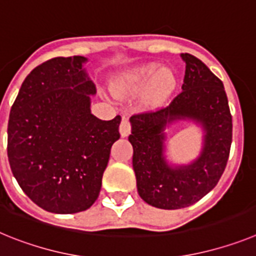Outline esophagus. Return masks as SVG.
Returning a JSON list of instances; mask_svg holds the SVG:
<instances>
[{"mask_svg": "<svg viewBox=\"0 0 256 256\" xmlns=\"http://www.w3.org/2000/svg\"><path fill=\"white\" fill-rule=\"evenodd\" d=\"M119 132H120L122 137H128V136H130V124L126 118H123V120H122V123H120V126H119Z\"/></svg>", "mask_w": 256, "mask_h": 256, "instance_id": "esophagus-1", "label": "esophagus"}]
</instances>
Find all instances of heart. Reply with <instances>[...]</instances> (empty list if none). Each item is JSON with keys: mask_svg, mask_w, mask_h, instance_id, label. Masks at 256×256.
I'll list each match as a JSON object with an SVG mask.
<instances>
[{"mask_svg": "<svg viewBox=\"0 0 256 256\" xmlns=\"http://www.w3.org/2000/svg\"><path fill=\"white\" fill-rule=\"evenodd\" d=\"M144 87L150 102H162L173 92L176 76L169 68L158 69L156 62H144L122 72L112 82V91L118 96L138 94Z\"/></svg>", "mask_w": 256, "mask_h": 256, "instance_id": "b5f03b06", "label": "heart"}]
</instances>
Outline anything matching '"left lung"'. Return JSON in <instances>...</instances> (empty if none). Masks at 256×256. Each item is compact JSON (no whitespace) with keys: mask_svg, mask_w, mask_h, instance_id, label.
<instances>
[{"mask_svg":"<svg viewBox=\"0 0 256 256\" xmlns=\"http://www.w3.org/2000/svg\"><path fill=\"white\" fill-rule=\"evenodd\" d=\"M182 92L168 106L130 116L128 141L133 146V170L144 202L176 210L198 202L212 191L227 165L232 144V116L223 83L209 68L190 54ZM180 121L192 122L202 132L200 151L188 163L168 155V130Z\"/></svg>","mask_w":256,"mask_h":256,"instance_id":"left-lung-1","label":"left lung"}]
</instances>
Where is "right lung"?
<instances>
[{"mask_svg": "<svg viewBox=\"0 0 256 256\" xmlns=\"http://www.w3.org/2000/svg\"><path fill=\"white\" fill-rule=\"evenodd\" d=\"M84 56L55 58L34 68L19 90L8 126L14 177L42 209L74 214L98 198L110 150L119 140L118 115L91 112L96 94Z\"/></svg>", "mask_w": 256, "mask_h": 256, "instance_id": "1", "label": "right lung"}]
</instances>
